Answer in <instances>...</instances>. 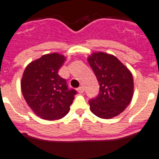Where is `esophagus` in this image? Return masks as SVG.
I'll list each match as a JSON object with an SVG mask.
<instances>
[{
	"label": "esophagus",
	"instance_id": "esophagus-1",
	"mask_svg": "<svg viewBox=\"0 0 159 159\" xmlns=\"http://www.w3.org/2000/svg\"><path fill=\"white\" fill-rule=\"evenodd\" d=\"M77 92H78L79 93H84V88H83V87H80V88H77Z\"/></svg>",
	"mask_w": 159,
	"mask_h": 159
}]
</instances>
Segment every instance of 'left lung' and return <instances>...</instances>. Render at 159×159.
Masks as SVG:
<instances>
[{"mask_svg":"<svg viewBox=\"0 0 159 159\" xmlns=\"http://www.w3.org/2000/svg\"><path fill=\"white\" fill-rule=\"evenodd\" d=\"M88 61L100 86L98 96L89 101L91 112L103 119L117 117L133 98L132 72L115 56L102 52L92 53Z\"/></svg>","mask_w":159,"mask_h":159,"instance_id":"left-lung-1","label":"left lung"}]
</instances>
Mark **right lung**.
Returning <instances> with one entry per match:
<instances>
[{"label": "right lung", "mask_w": 159, "mask_h": 159, "mask_svg": "<svg viewBox=\"0 0 159 159\" xmlns=\"http://www.w3.org/2000/svg\"><path fill=\"white\" fill-rule=\"evenodd\" d=\"M66 61L61 54H45L26 66L20 81L24 98L36 116L58 120L70 111L77 92L69 90L66 80L58 71Z\"/></svg>", "instance_id": "right-lung-1"}]
</instances>
